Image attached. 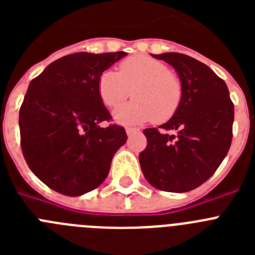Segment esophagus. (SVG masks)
Here are the masks:
<instances>
[{"label": "esophagus", "instance_id": "esophagus-1", "mask_svg": "<svg viewBox=\"0 0 255 255\" xmlns=\"http://www.w3.org/2000/svg\"><path fill=\"white\" fill-rule=\"evenodd\" d=\"M125 130H126V134L129 135V136H130V135H132V134H135V132L139 131V130L135 129V128H126Z\"/></svg>", "mask_w": 255, "mask_h": 255}]
</instances>
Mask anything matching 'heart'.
I'll list each match as a JSON object with an SVG mask.
<instances>
[{"mask_svg": "<svg viewBox=\"0 0 255 255\" xmlns=\"http://www.w3.org/2000/svg\"><path fill=\"white\" fill-rule=\"evenodd\" d=\"M103 105L116 107L132 94L135 100L117 107L114 119L124 125L170 120L182 101V83L170 67L148 56H132L121 62L119 73L106 70L97 83Z\"/></svg>", "mask_w": 255, "mask_h": 255, "instance_id": "heart-1", "label": "heart"}]
</instances>
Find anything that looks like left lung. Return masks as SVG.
Masks as SVG:
<instances>
[{"label": "left lung", "mask_w": 255, "mask_h": 255, "mask_svg": "<svg viewBox=\"0 0 255 255\" xmlns=\"http://www.w3.org/2000/svg\"><path fill=\"white\" fill-rule=\"evenodd\" d=\"M175 69L182 83V101L163 125L144 130L147 148L139 154L144 177L155 189L185 193L215 173L231 145L234 105L226 83L190 56L152 55ZM167 129L176 134H167Z\"/></svg>", "instance_id": "1"}]
</instances>
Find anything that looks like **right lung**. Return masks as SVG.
I'll return each instance as SVG.
<instances>
[{
  "instance_id": "add662e5",
  "label": "right lung",
  "mask_w": 255,
  "mask_h": 255,
  "mask_svg": "<svg viewBox=\"0 0 255 255\" xmlns=\"http://www.w3.org/2000/svg\"><path fill=\"white\" fill-rule=\"evenodd\" d=\"M126 52H78L53 61L29 84L19 114L21 150L31 172L69 197L94 190L107 177L125 129L102 128L111 115L97 83Z\"/></svg>"
}]
</instances>
